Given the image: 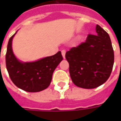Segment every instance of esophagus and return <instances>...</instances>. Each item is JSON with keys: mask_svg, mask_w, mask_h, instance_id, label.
Segmentation results:
<instances>
[{"mask_svg": "<svg viewBox=\"0 0 121 121\" xmlns=\"http://www.w3.org/2000/svg\"><path fill=\"white\" fill-rule=\"evenodd\" d=\"M65 53L66 51L65 50H61V54H62V56H63V58H64V59L65 58Z\"/></svg>", "mask_w": 121, "mask_h": 121, "instance_id": "34e87169", "label": "esophagus"}]
</instances>
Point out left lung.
<instances>
[{
    "instance_id": "obj_1",
    "label": "left lung",
    "mask_w": 121,
    "mask_h": 121,
    "mask_svg": "<svg viewBox=\"0 0 121 121\" xmlns=\"http://www.w3.org/2000/svg\"><path fill=\"white\" fill-rule=\"evenodd\" d=\"M69 73L76 86L93 89L109 78L114 63V52L109 35L99 25L96 35L89 34L86 41L65 54Z\"/></svg>"
}]
</instances>
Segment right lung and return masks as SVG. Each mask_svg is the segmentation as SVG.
Listing matches in <instances>:
<instances>
[{
    "label": "right lung",
    "mask_w": 121,
    "mask_h": 121,
    "mask_svg": "<svg viewBox=\"0 0 121 121\" xmlns=\"http://www.w3.org/2000/svg\"><path fill=\"white\" fill-rule=\"evenodd\" d=\"M9 38L6 54L7 71L13 83L27 92H39L47 89L50 84L54 71L63 60L60 51L51 56L35 61L22 62L19 60L12 49V40Z\"/></svg>",
    "instance_id": "add662e5"
}]
</instances>
